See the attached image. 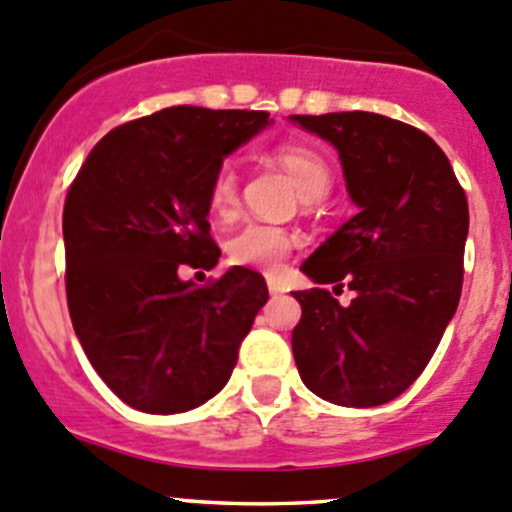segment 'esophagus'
<instances>
[{
  "instance_id": "esophagus-1",
  "label": "esophagus",
  "mask_w": 512,
  "mask_h": 512,
  "mask_svg": "<svg viewBox=\"0 0 512 512\" xmlns=\"http://www.w3.org/2000/svg\"><path fill=\"white\" fill-rule=\"evenodd\" d=\"M267 289H270V294H282V292H285V287H282L277 280H272V277H270V280H267Z\"/></svg>"
}]
</instances>
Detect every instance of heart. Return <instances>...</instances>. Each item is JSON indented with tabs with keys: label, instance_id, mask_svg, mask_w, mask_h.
Wrapping results in <instances>:
<instances>
[{
	"label": "heart",
	"instance_id": "obj_1",
	"mask_svg": "<svg viewBox=\"0 0 512 512\" xmlns=\"http://www.w3.org/2000/svg\"><path fill=\"white\" fill-rule=\"evenodd\" d=\"M275 156L292 175L304 198L317 200L327 193L332 183V170L322 153L309 146H299V143H287L277 148ZM237 205H240V178H237L235 163L225 160L210 178L208 208L215 218L227 220L235 213ZM294 242L297 240L285 227L247 223L227 240V257L235 265L250 267V270L277 272L294 250Z\"/></svg>",
	"mask_w": 512,
	"mask_h": 512
}]
</instances>
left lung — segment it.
<instances>
[{
	"mask_svg": "<svg viewBox=\"0 0 512 512\" xmlns=\"http://www.w3.org/2000/svg\"><path fill=\"white\" fill-rule=\"evenodd\" d=\"M334 143L356 215L302 265L317 287L294 292L292 352L309 391L339 406L404 394L458 307L468 200L431 136L369 111L292 116ZM355 292L342 308L333 293Z\"/></svg>",
	"mask_w": 512,
	"mask_h": 512,
	"instance_id": "8db88e82",
	"label": "left lung"
}]
</instances>
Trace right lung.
<instances>
[{
	"label": "right lung",
	"mask_w": 512,
	"mask_h": 512,
	"mask_svg": "<svg viewBox=\"0 0 512 512\" xmlns=\"http://www.w3.org/2000/svg\"><path fill=\"white\" fill-rule=\"evenodd\" d=\"M267 111L170 106L113 128L91 148L64 203L66 302L96 374L128 406L180 414L230 379L267 302L260 272L210 270L208 185L227 153L267 126Z\"/></svg>",
	"instance_id": "1"
}]
</instances>
